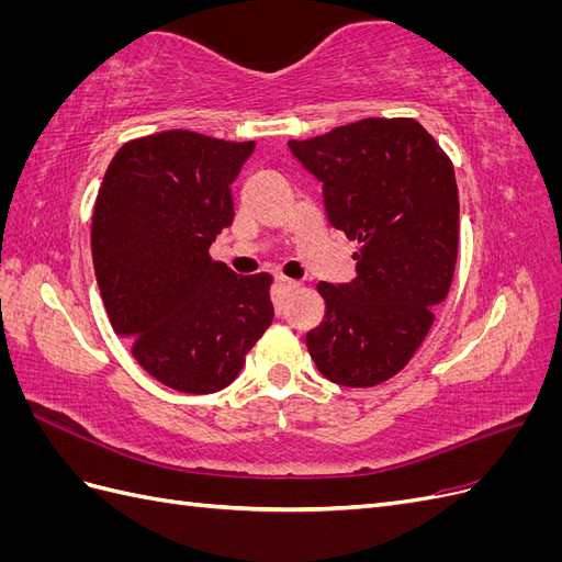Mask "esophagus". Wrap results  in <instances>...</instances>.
<instances>
[{
	"label": "esophagus",
	"mask_w": 562,
	"mask_h": 562,
	"mask_svg": "<svg viewBox=\"0 0 562 562\" xmlns=\"http://www.w3.org/2000/svg\"><path fill=\"white\" fill-rule=\"evenodd\" d=\"M277 285H279V291L291 293V291H295V288H300V281L288 279V277H277Z\"/></svg>",
	"instance_id": "34e87169"
}]
</instances>
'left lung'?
Returning a JSON list of instances; mask_svg holds the SVG:
<instances>
[{
    "mask_svg": "<svg viewBox=\"0 0 562 562\" xmlns=\"http://www.w3.org/2000/svg\"><path fill=\"white\" fill-rule=\"evenodd\" d=\"M323 184L335 229L359 241L356 279L316 288L326 300L307 333L318 372L342 386L394 378L448 297L459 241L452 161L415 119H361L288 143Z\"/></svg>",
    "mask_w": 562,
    "mask_h": 562,
    "instance_id": "obj_1",
    "label": "left lung"
}]
</instances>
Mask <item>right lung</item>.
<instances>
[{
	"mask_svg": "<svg viewBox=\"0 0 562 562\" xmlns=\"http://www.w3.org/2000/svg\"><path fill=\"white\" fill-rule=\"evenodd\" d=\"M255 143L164 131L126 143L98 190L93 269L112 328L151 378L213 394L239 375L274 318L269 274L211 260L234 220L229 184Z\"/></svg>",
	"mask_w": 562,
	"mask_h": 562,
	"instance_id": "right-lung-1",
	"label": "right lung"
}]
</instances>
